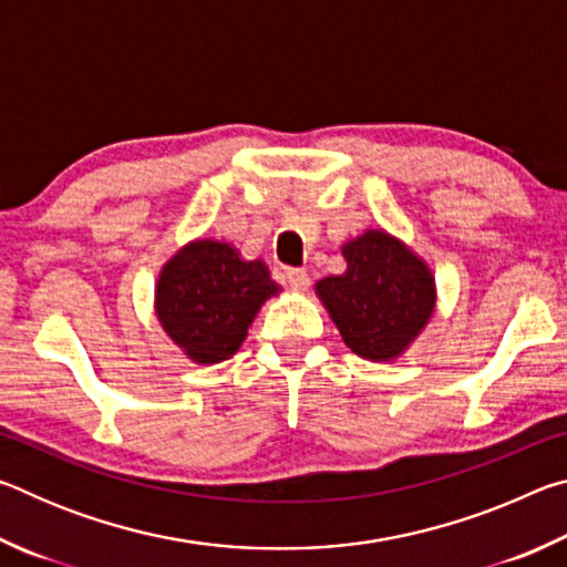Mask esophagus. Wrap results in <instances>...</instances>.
<instances>
[{
  "mask_svg": "<svg viewBox=\"0 0 567 567\" xmlns=\"http://www.w3.org/2000/svg\"><path fill=\"white\" fill-rule=\"evenodd\" d=\"M285 280H287V285L292 287L295 292H305L307 287H310V275H307L305 270H287L285 272Z\"/></svg>",
  "mask_w": 567,
  "mask_h": 567,
  "instance_id": "obj_1",
  "label": "esophagus"
}]
</instances>
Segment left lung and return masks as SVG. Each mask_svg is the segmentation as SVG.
<instances>
[{
    "label": "left lung",
    "instance_id": "8db88e82",
    "mask_svg": "<svg viewBox=\"0 0 567 567\" xmlns=\"http://www.w3.org/2000/svg\"><path fill=\"white\" fill-rule=\"evenodd\" d=\"M348 270L315 285L348 348L372 362L400 358L435 312V277L425 260L385 229L342 245Z\"/></svg>",
    "mask_w": 567,
    "mask_h": 567
}]
</instances>
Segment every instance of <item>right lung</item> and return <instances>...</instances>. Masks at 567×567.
<instances>
[{
	"label": "right lung",
	"mask_w": 567,
	"mask_h": 567,
	"mask_svg": "<svg viewBox=\"0 0 567 567\" xmlns=\"http://www.w3.org/2000/svg\"><path fill=\"white\" fill-rule=\"evenodd\" d=\"M280 292L262 260H245L219 239H192L162 267L155 315L192 362L215 364L233 358L260 307Z\"/></svg>",
	"instance_id": "right-lung-1"
}]
</instances>
